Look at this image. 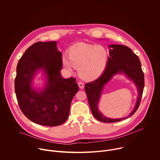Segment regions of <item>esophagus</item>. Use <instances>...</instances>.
<instances>
[{"label": "esophagus", "instance_id": "obj_1", "mask_svg": "<svg viewBox=\"0 0 160 160\" xmlns=\"http://www.w3.org/2000/svg\"><path fill=\"white\" fill-rule=\"evenodd\" d=\"M78 86H79V87L82 89V88H83V87H84V85H83V82H79L78 83Z\"/></svg>", "mask_w": 160, "mask_h": 160}]
</instances>
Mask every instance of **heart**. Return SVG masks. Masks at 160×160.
<instances>
[{"mask_svg": "<svg viewBox=\"0 0 160 160\" xmlns=\"http://www.w3.org/2000/svg\"><path fill=\"white\" fill-rule=\"evenodd\" d=\"M108 52L102 45L85 43H76L69 49V56L63 54L61 61L66 69L72 72L78 68L79 75L87 80L99 77L106 69Z\"/></svg>", "mask_w": 160, "mask_h": 160, "instance_id": "obj_1", "label": "heart"}]
</instances>
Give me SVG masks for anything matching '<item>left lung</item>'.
Listing matches in <instances>:
<instances>
[{
	"label": "left lung",
	"mask_w": 160,
	"mask_h": 160,
	"mask_svg": "<svg viewBox=\"0 0 160 160\" xmlns=\"http://www.w3.org/2000/svg\"><path fill=\"white\" fill-rule=\"evenodd\" d=\"M109 57L103 73L96 80L85 84V90L90 108L94 117L104 123L117 122L130 117L138 109L144 87V75L139 58L128 47L122 45H109ZM125 74L135 83L138 91L134 109L129 115L121 119L106 118L98 110L97 105L102 90L109 80L117 74Z\"/></svg>",
	"instance_id": "obj_1"
}]
</instances>
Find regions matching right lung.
I'll return each instance as SVG.
<instances>
[{"label": "right lung", "instance_id": "1", "mask_svg": "<svg viewBox=\"0 0 160 160\" xmlns=\"http://www.w3.org/2000/svg\"><path fill=\"white\" fill-rule=\"evenodd\" d=\"M56 45L55 41L33 43L16 68L14 87L19 108L30 120L43 126H58L66 121L72 101L79 90L75 78L61 76L62 53ZM40 71L46 77L45 85L36 89L32 80Z\"/></svg>", "mask_w": 160, "mask_h": 160}]
</instances>
